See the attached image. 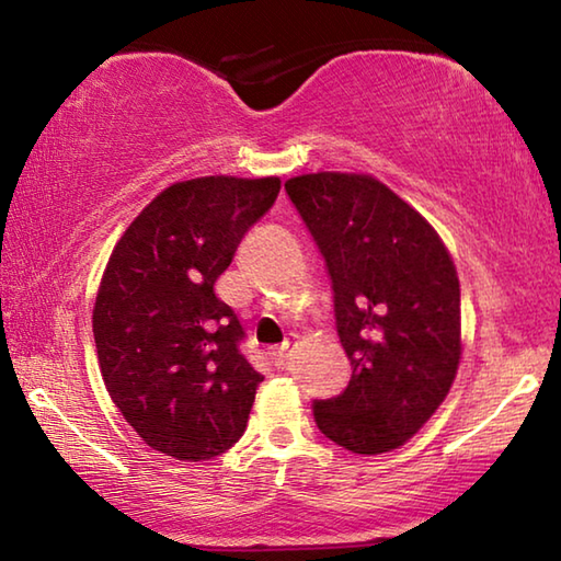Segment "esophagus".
Returning a JSON list of instances; mask_svg holds the SVG:
<instances>
[{"label":"esophagus","mask_w":561,"mask_h":561,"mask_svg":"<svg viewBox=\"0 0 561 561\" xmlns=\"http://www.w3.org/2000/svg\"><path fill=\"white\" fill-rule=\"evenodd\" d=\"M289 354H291V341H284V344H282L279 348H274V351H272V358H274V364H277V366L282 368L284 364H287Z\"/></svg>","instance_id":"1"}]
</instances>
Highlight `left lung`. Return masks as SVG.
Returning a JSON list of instances; mask_svg holds the SVG:
<instances>
[{
  "mask_svg": "<svg viewBox=\"0 0 561 561\" xmlns=\"http://www.w3.org/2000/svg\"><path fill=\"white\" fill-rule=\"evenodd\" d=\"M334 289L351 381L314 401L319 431L358 455L388 453L438 411L460 364V282L421 213L371 175L284 183Z\"/></svg>",
  "mask_w": 561,
  "mask_h": 561,
  "instance_id": "obj_1",
  "label": "left lung"
}]
</instances>
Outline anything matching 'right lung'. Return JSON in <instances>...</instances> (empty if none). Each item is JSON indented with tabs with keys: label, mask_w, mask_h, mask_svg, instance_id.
Wrapping results in <instances>:
<instances>
[{
	"label": "right lung",
	"mask_w": 561,
	"mask_h": 561,
	"mask_svg": "<svg viewBox=\"0 0 561 561\" xmlns=\"http://www.w3.org/2000/svg\"><path fill=\"white\" fill-rule=\"evenodd\" d=\"M279 187V178L232 175L170 185L103 272L93 307L103 383L146 445L175 460H210L247 428L264 376L244 358V329L215 282Z\"/></svg>",
	"instance_id": "add662e5"
}]
</instances>
